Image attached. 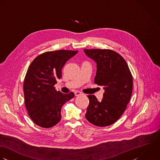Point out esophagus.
I'll list each match as a JSON object with an SVG mask.
<instances>
[{
	"instance_id": "obj_1",
	"label": "esophagus",
	"mask_w": 160,
	"mask_h": 160,
	"mask_svg": "<svg viewBox=\"0 0 160 160\" xmlns=\"http://www.w3.org/2000/svg\"><path fill=\"white\" fill-rule=\"evenodd\" d=\"M80 95H82V93L80 92H75V95L76 96H79Z\"/></svg>"
}]
</instances>
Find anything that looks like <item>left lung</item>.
Segmentation results:
<instances>
[{
  "instance_id": "left-lung-1",
  "label": "left lung",
  "mask_w": 160,
  "mask_h": 160,
  "mask_svg": "<svg viewBox=\"0 0 160 160\" xmlns=\"http://www.w3.org/2000/svg\"><path fill=\"white\" fill-rule=\"evenodd\" d=\"M85 54L96 64L95 83L103 87L101 101L95 95H88L89 105L86 119L99 127L110 126L125 111L130 99L132 76L124 59L110 49H84Z\"/></svg>"
}]
</instances>
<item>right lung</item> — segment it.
I'll list each match as a JSON object with an SVG mask.
<instances>
[{
	"instance_id": "add662e5",
	"label": "right lung",
	"mask_w": 160,
	"mask_h": 160,
	"mask_svg": "<svg viewBox=\"0 0 160 160\" xmlns=\"http://www.w3.org/2000/svg\"><path fill=\"white\" fill-rule=\"evenodd\" d=\"M78 51L59 50L37 56L30 65L24 83L25 104L28 114L38 126L49 128L61 119V108L73 98V92L64 94L54 85L62 77V69Z\"/></svg>"
}]
</instances>
